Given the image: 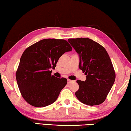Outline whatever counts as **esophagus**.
Returning <instances> with one entry per match:
<instances>
[{
  "label": "esophagus",
  "mask_w": 131,
  "mask_h": 131,
  "mask_svg": "<svg viewBox=\"0 0 131 131\" xmlns=\"http://www.w3.org/2000/svg\"><path fill=\"white\" fill-rule=\"evenodd\" d=\"M67 81H68V84H71V83H72V82H74V81H72V80H71L70 79H68Z\"/></svg>",
  "instance_id": "obj_1"
}]
</instances>
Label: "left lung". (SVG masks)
I'll use <instances>...</instances> for the list:
<instances>
[{"mask_svg": "<svg viewBox=\"0 0 131 131\" xmlns=\"http://www.w3.org/2000/svg\"><path fill=\"white\" fill-rule=\"evenodd\" d=\"M79 56V68L85 72V81L77 80L75 96L82 103L98 105L105 100L115 80L113 66L104 47L88 38L69 39Z\"/></svg>", "mask_w": 131, "mask_h": 131, "instance_id": "left-lung-1", "label": "left lung"}]
</instances>
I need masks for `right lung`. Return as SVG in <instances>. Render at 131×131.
I'll return each mask as SVG.
<instances>
[{
    "label": "right lung",
    "mask_w": 131,
    "mask_h": 131,
    "mask_svg": "<svg viewBox=\"0 0 131 131\" xmlns=\"http://www.w3.org/2000/svg\"><path fill=\"white\" fill-rule=\"evenodd\" d=\"M72 48L65 40L47 39L27 48L16 73L23 98L31 105L44 107L57 100L67 80L51 75L59 58Z\"/></svg>",
    "instance_id": "obj_1"
}]
</instances>
